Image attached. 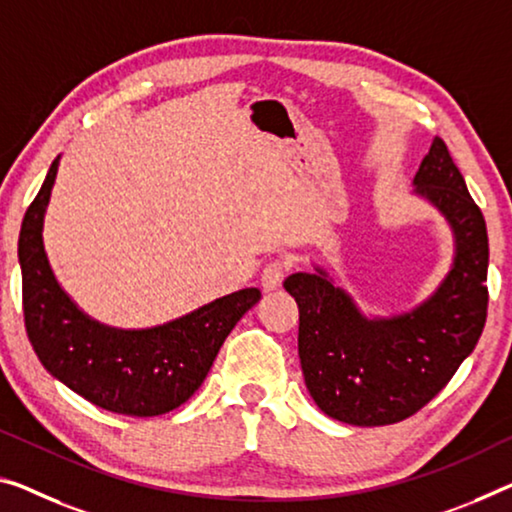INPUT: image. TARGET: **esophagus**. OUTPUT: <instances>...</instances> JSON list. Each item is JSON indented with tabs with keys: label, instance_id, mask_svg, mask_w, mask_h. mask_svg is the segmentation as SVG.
<instances>
[{
	"label": "esophagus",
	"instance_id": "34e87169",
	"mask_svg": "<svg viewBox=\"0 0 512 512\" xmlns=\"http://www.w3.org/2000/svg\"><path fill=\"white\" fill-rule=\"evenodd\" d=\"M286 272H288V261H272L263 267V274H261V286L263 290H277L281 288L283 279H286Z\"/></svg>",
	"mask_w": 512,
	"mask_h": 512
}]
</instances>
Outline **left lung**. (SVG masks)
I'll list each match as a JSON object with an SVG mask.
<instances>
[{
	"label": "left lung",
	"mask_w": 512,
	"mask_h": 512,
	"mask_svg": "<svg viewBox=\"0 0 512 512\" xmlns=\"http://www.w3.org/2000/svg\"><path fill=\"white\" fill-rule=\"evenodd\" d=\"M412 185L453 235L451 267L426 300L410 311L371 316L318 263L283 281L300 306L297 348L306 389L322 412L350 426H387L419 412L474 352L485 327V219L439 137Z\"/></svg>",
	"instance_id": "left-lung-1"
}]
</instances>
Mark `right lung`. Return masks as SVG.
Listing matches in <instances>:
<instances>
[{"mask_svg": "<svg viewBox=\"0 0 512 512\" xmlns=\"http://www.w3.org/2000/svg\"><path fill=\"white\" fill-rule=\"evenodd\" d=\"M59 160L25 212L18 240L22 306L31 348L45 371L102 410L157 416L194 396L238 320L261 300L242 288L162 325L123 329L80 309L47 258L43 242Z\"/></svg>", "mask_w": 512, "mask_h": 512, "instance_id": "add662e5", "label": "right lung"}]
</instances>
